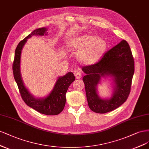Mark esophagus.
Returning <instances> with one entry per match:
<instances>
[{
  "instance_id": "34e87169",
  "label": "esophagus",
  "mask_w": 149,
  "mask_h": 149,
  "mask_svg": "<svg viewBox=\"0 0 149 149\" xmlns=\"http://www.w3.org/2000/svg\"><path fill=\"white\" fill-rule=\"evenodd\" d=\"M75 78L77 79H80L81 77V74L80 72H77L75 74Z\"/></svg>"
}]
</instances>
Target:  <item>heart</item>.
Here are the masks:
<instances>
[{"instance_id": "b5f03b06", "label": "heart", "mask_w": 149, "mask_h": 149, "mask_svg": "<svg viewBox=\"0 0 149 149\" xmlns=\"http://www.w3.org/2000/svg\"><path fill=\"white\" fill-rule=\"evenodd\" d=\"M70 48L79 51L77 60L85 65H92L98 62L107 50V43L104 38L85 34L77 36L68 42Z\"/></svg>"}]
</instances>
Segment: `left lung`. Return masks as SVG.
<instances>
[{
    "instance_id": "1",
    "label": "left lung",
    "mask_w": 149,
    "mask_h": 149,
    "mask_svg": "<svg viewBox=\"0 0 149 149\" xmlns=\"http://www.w3.org/2000/svg\"><path fill=\"white\" fill-rule=\"evenodd\" d=\"M83 81L90 109L97 113H106L126 102L131 91L134 73V61L130 47L125 40L105 53L98 63L84 67ZM110 78L113 90L109 98L102 99L97 87L102 78Z\"/></svg>"
}]
</instances>
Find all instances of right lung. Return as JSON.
Segmentation results:
<instances>
[{
	"label": "right lung",
	"instance_id": "obj_1",
	"mask_svg": "<svg viewBox=\"0 0 149 149\" xmlns=\"http://www.w3.org/2000/svg\"><path fill=\"white\" fill-rule=\"evenodd\" d=\"M46 28H40L33 31L18 43L15 52V58L13 63L14 79L20 91L22 98L28 107L35 109L41 114L46 115H57L63 110L65 102V94L70 85L75 78L72 72H68L65 75L57 78L53 88L47 96L42 98H37L33 95L25 87L22 79L20 70V60L22 51L27 40L33 36L47 35Z\"/></svg>",
	"mask_w": 149,
	"mask_h": 149
}]
</instances>
